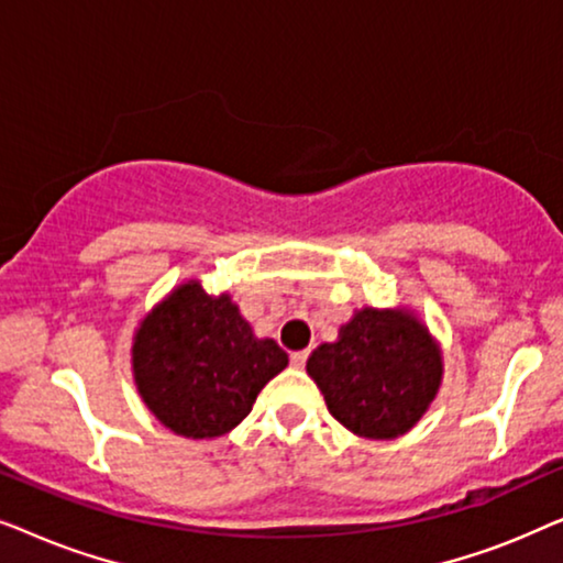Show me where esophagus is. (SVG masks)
Returning <instances> with one entry per match:
<instances>
[{
	"instance_id": "34e87169",
	"label": "esophagus",
	"mask_w": 563,
	"mask_h": 563,
	"mask_svg": "<svg viewBox=\"0 0 563 563\" xmlns=\"http://www.w3.org/2000/svg\"><path fill=\"white\" fill-rule=\"evenodd\" d=\"M307 358H310V351H297V353H291V356H289L291 366H295V368H305Z\"/></svg>"
}]
</instances>
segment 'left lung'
I'll use <instances>...</instances> for the list:
<instances>
[{
    "label": "left lung",
    "mask_w": 563,
    "mask_h": 563,
    "mask_svg": "<svg viewBox=\"0 0 563 563\" xmlns=\"http://www.w3.org/2000/svg\"><path fill=\"white\" fill-rule=\"evenodd\" d=\"M333 418L366 438H397L433 402L441 351L407 312H356L338 343H322L307 361Z\"/></svg>",
    "instance_id": "8db88e82"
}]
</instances>
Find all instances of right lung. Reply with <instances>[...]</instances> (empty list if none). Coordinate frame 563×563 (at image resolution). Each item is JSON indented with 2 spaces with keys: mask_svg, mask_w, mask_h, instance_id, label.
<instances>
[{
  "mask_svg": "<svg viewBox=\"0 0 563 563\" xmlns=\"http://www.w3.org/2000/svg\"><path fill=\"white\" fill-rule=\"evenodd\" d=\"M272 338H253L228 295L181 284L143 320L133 345L137 389L176 435L214 438L251 412L258 391L287 366Z\"/></svg>",
  "mask_w": 563,
  "mask_h": 563,
  "instance_id": "right-lung-1",
  "label": "right lung"
}]
</instances>
